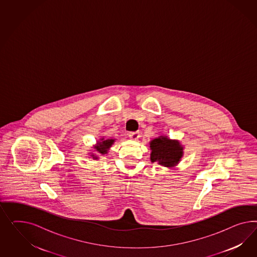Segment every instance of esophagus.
<instances>
[{"mask_svg": "<svg viewBox=\"0 0 257 257\" xmlns=\"http://www.w3.org/2000/svg\"><path fill=\"white\" fill-rule=\"evenodd\" d=\"M128 137H129V139L132 140H138L140 139V135L139 132H131L129 133V135H128Z\"/></svg>", "mask_w": 257, "mask_h": 257, "instance_id": "esophagus-1", "label": "esophagus"}]
</instances>
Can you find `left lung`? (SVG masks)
Masks as SVG:
<instances>
[{"label":"left lung","instance_id":"obj_1","mask_svg":"<svg viewBox=\"0 0 257 257\" xmlns=\"http://www.w3.org/2000/svg\"><path fill=\"white\" fill-rule=\"evenodd\" d=\"M151 162L166 168H174L184 156V146L179 140H171L168 136H159L150 141Z\"/></svg>","mask_w":257,"mask_h":257}]
</instances>
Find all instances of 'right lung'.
I'll return each mask as SVG.
<instances>
[{
    "label": "right lung",
    "instance_id": "obj_1",
    "mask_svg": "<svg viewBox=\"0 0 257 257\" xmlns=\"http://www.w3.org/2000/svg\"><path fill=\"white\" fill-rule=\"evenodd\" d=\"M115 139H107L105 140L104 138H101L97 141V144L94 145L93 151L92 153H89L88 155L95 160H98L100 156L107 155L109 149L114 144Z\"/></svg>",
    "mask_w": 257,
    "mask_h": 257
}]
</instances>
